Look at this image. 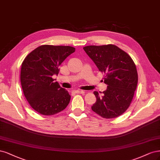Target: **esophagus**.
I'll return each instance as SVG.
<instances>
[{
  "mask_svg": "<svg viewBox=\"0 0 160 160\" xmlns=\"http://www.w3.org/2000/svg\"><path fill=\"white\" fill-rule=\"evenodd\" d=\"M76 94H84L85 91L84 90H75L73 91Z\"/></svg>",
  "mask_w": 160,
  "mask_h": 160,
  "instance_id": "obj_1",
  "label": "esophagus"
}]
</instances>
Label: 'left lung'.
I'll use <instances>...</instances> for the list:
<instances>
[{
  "instance_id": "left-lung-1",
  "label": "left lung",
  "mask_w": 160,
  "mask_h": 160,
  "mask_svg": "<svg viewBox=\"0 0 160 160\" xmlns=\"http://www.w3.org/2000/svg\"><path fill=\"white\" fill-rule=\"evenodd\" d=\"M83 49L104 74L103 79L108 85L102 94L94 92L96 102L92 110L106 119L120 116L130 106L137 88L138 76L134 62L114 44L87 46Z\"/></svg>"
}]
</instances>
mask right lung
I'll return each instance as SVG.
<instances>
[{
  "instance_id": "obj_1",
  "label": "right lung",
  "mask_w": 160,
  "mask_h": 160,
  "mask_svg": "<svg viewBox=\"0 0 160 160\" xmlns=\"http://www.w3.org/2000/svg\"><path fill=\"white\" fill-rule=\"evenodd\" d=\"M75 48L69 46L42 45L30 52L23 60L20 82L30 106L39 114L52 116L64 110L70 98L53 75H58L59 66Z\"/></svg>"
}]
</instances>
